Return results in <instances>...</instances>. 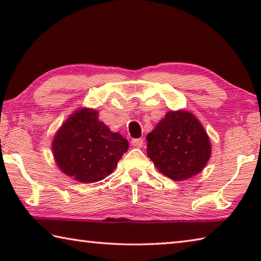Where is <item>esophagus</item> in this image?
Listing matches in <instances>:
<instances>
[{
	"label": "esophagus",
	"instance_id": "1",
	"mask_svg": "<svg viewBox=\"0 0 261 261\" xmlns=\"http://www.w3.org/2000/svg\"><path fill=\"white\" fill-rule=\"evenodd\" d=\"M131 144L134 145L135 147H143V144H144V139L143 138H137V139H132L131 140Z\"/></svg>",
	"mask_w": 261,
	"mask_h": 261
}]
</instances>
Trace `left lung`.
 <instances>
[{
  "mask_svg": "<svg viewBox=\"0 0 261 261\" xmlns=\"http://www.w3.org/2000/svg\"><path fill=\"white\" fill-rule=\"evenodd\" d=\"M147 155L173 180L191 178L204 169L212 153L210 137L187 110H170L146 137Z\"/></svg>",
  "mask_w": 261,
  "mask_h": 261,
  "instance_id": "8db88e82",
  "label": "left lung"
}]
</instances>
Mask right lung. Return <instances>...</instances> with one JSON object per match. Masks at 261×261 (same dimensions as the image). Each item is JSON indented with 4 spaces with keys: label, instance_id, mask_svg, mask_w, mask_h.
<instances>
[{
    "label": "right lung",
    "instance_id": "1",
    "mask_svg": "<svg viewBox=\"0 0 261 261\" xmlns=\"http://www.w3.org/2000/svg\"><path fill=\"white\" fill-rule=\"evenodd\" d=\"M129 148L118 132L99 120L98 110L78 108L54 136L51 151L62 173L81 183H95L114 171Z\"/></svg>",
    "mask_w": 261,
    "mask_h": 261
}]
</instances>
